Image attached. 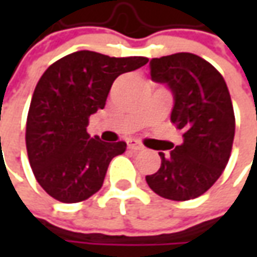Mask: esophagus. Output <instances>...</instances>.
<instances>
[{
    "instance_id": "obj_1",
    "label": "esophagus",
    "mask_w": 257,
    "mask_h": 257,
    "mask_svg": "<svg viewBox=\"0 0 257 257\" xmlns=\"http://www.w3.org/2000/svg\"><path fill=\"white\" fill-rule=\"evenodd\" d=\"M127 144H128V149H132V150H143L144 149V146L139 140H128Z\"/></svg>"
}]
</instances>
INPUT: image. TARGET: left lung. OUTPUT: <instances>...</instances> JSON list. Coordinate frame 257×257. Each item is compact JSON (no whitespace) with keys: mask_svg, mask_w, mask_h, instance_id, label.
<instances>
[{"mask_svg":"<svg viewBox=\"0 0 257 257\" xmlns=\"http://www.w3.org/2000/svg\"><path fill=\"white\" fill-rule=\"evenodd\" d=\"M152 80L173 94L170 120L184 132L183 143L162 166L146 176L149 187L164 199L192 200L207 192L229 162L234 139V113L227 85L210 63L192 53L150 61Z\"/></svg>","mask_w":257,"mask_h":257,"instance_id":"1","label":"left lung"}]
</instances>
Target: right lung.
<instances>
[{"label":"right lung","instance_id":"obj_1","mask_svg":"<svg viewBox=\"0 0 257 257\" xmlns=\"http://www.w3.org/2000/svg\"><path fill=\"white\" fill-rule=\"evenodd\" d=\"M147 61L83 50L60 58L41 75L30 104L25 144L37 182L55 200L83 202L101 189L108 164L127 144L91 137L88 117L104 108L118 75Z\"/></svg>","mask_w":257,"mask_h":257}]
</instances>
